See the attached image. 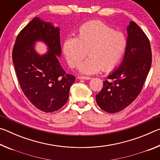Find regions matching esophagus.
<instances>
[{
  "mask_svg": "<svg viewBox=\"0 0 160 160\" xmlns=\"http://www.w3.org/2000/svg\"><path fill=\"white\" fill-rule=\"evenodd\" d=\"M79 79H81V80H90L91 78L88 77V76H80V77H79Z\"/></svg>",
  "mask_w": 160,
  "mask_h": 160,
  "instance_id": "1",
  "label": "esophagus"
}]
</instances>
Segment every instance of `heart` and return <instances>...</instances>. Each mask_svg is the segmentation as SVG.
I'll list each match as a JSON object with an SVG mask.
<instances>
[{
  "label": "heart",
  "mask_w": 160,
  "mask_h": 160,
  "mask_svg": "<svg viewBox=\"0 0 160 160\" xmlns=\"http://www.w3.org/2000/svg\"><path fill=\"white\" fill-rule=\"evenodd\" d=\"M127 39L123 33L114 31L100 21L83 24L78 29L75 37L64 40L62 50L68 63L72 68L79 66L80 72L94 74L100 70L107 72L113 70L120 62L125 52Z\"/></svg>",
  "instance_id": "b5f03b06"
}]
</instances>
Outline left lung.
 I'll return each mask as SVG.
<instances>
[{
    "instance_id": "obj_1",
    "label": "left lung",
    "mask_w": 160,
    "mask_h": 160,
    "mask_svg": "<svg viewBox=\"0 0 160 160\" xmlns=\"http://www.w3.org/2000/svg\"><path fill=\"white\" fill-rule=\"evenodd\" d=\"M127 46L122 62L108 75L96 95L102 110L113 113L121 112L139 95L152 63L150 41L133 21L127 28Z\"/></svg>"
}]
</instances>
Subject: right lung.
<instances>
[{
  "label": "right lung",
  "instance_id": "right-lung-1",
  "mask_svg": "<svg viewBox=\"0 0 160 160\" xmlns=\"http://www.w3.org/2000/svg\"><path fill=\"white\" fill-rule=\"evenodd\" d=\"M42 41L47 53L40 55L35 43ZM61 56L60 29L35 17L18 35L12 49V61L22 90L34 106L53 112L64 106L73 75L67 74L58 61Z\"/></svg>",
  "mask_w": 160,
  "mask_h": 160
}]
</instances>
